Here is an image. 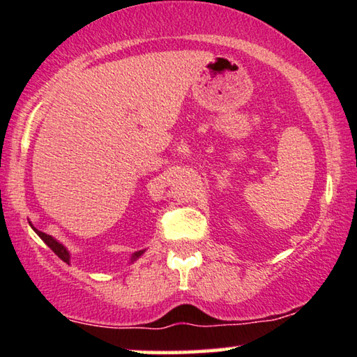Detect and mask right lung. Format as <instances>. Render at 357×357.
I'll list each match as a JSON object with an SVG mask.
<instances>
[{"instance_id": "add662e5", "label": "right lung", "mask_w": 357, "mask_h": 357, "mask_svg": "<svg viewBox=\"0 0 357 357\" xmlns=\"http://www.w3.org/2000/svg\"><path fill=\"white\" fill-rule=\"evenodd\" d=\"M32 229H33V231H36V232H37V236H38V237H40V238H42V241H43V242H45V243H47V245H48V247H50V248H52V250L56 253V255H58V257H60V258H61V260H63V261L70 263V253H68V250H66V248H65V247H63L60 242H56V241H55V238H53L52 236H47V234H45V232L38 231V229H36V227H32ZM141 253H143V252H136V253H135V255H133V258H131V260H136V258H138V257L141 255Z\"/></svg>"}]
</instances>
